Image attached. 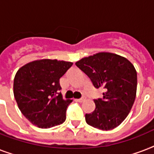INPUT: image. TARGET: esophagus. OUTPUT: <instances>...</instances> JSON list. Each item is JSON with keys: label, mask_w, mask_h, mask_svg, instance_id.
Masks as SVG:
<instances>
[{"label": "esophagus", "mask_w": 154, "mask_h": 154, "mask_svg": "<svg viewBox=\"0 0 154 154\" xmlns=\"http://www.w3.org/2000/svg\"><path fill=\"white\" fill-rule=\"evenodd\" d=\"M85 101V97H82V98L77 99V101H78V102H83V101Z\"/></svg>", "instance_id": "esophagus-1"}]
</instances>
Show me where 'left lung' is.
<instances>
[{"label": "left lung", "mask_w": 154, "mask_h": 154, "mask_svg": "<svg viewBox=\"0 0 154 154\" xmlns=\"http://www.w3.org/2000/svg\"><path fill=\"white\" fill-rule=\"evenodd\" d=\"M76 65L95 88L105 91L102 99L94 100V112L85 114L87 124L101 130H110L122 124L136 97L137 77L134 65L124 57L103 52L82 58Z\"/></svg>", "instance_id": "left-lung-1"}]
</instances>
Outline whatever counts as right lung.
Returning <instances> with one entry per match:
<instances>
[{
    "mask_svg": "<svg viewBox=\"0 0 154 154\" xmlns=\"http://www.w3.org/2000/svg\"><path fill=\"white\" fill-rule=\"evenodd\" d=\"M72 65L69 61L42 59L18 69L13 94L20 112L32 125L49 129L65 121L72 100L62 98L59 80Z\"/></svg>",
    "mask_w": 154,
    "mask_h": 154,
    "instance_id": "add662e5",
    "label": "right lung"
}]
</instances>
